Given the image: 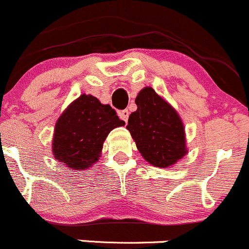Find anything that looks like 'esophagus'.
<instances>
[{"mask_svg": "<svg viewBox=\"0 0 249 249\" xmlns=\"http://www.w3.org/2000/svg\"><path fill=\"white\" fill-rule=\"evenodd\" d=\"M119 116H120V119L124 120V121L125 122V124H127V121H128V116H129V111H128L127 109L121 110V111H119Z\"/></svg>", "mask_w": 249, "mask_h": 249, "instance_id": "esophagus-1", "label": "esophagus"}]
</instances>
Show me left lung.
I'll return each mask as SVG.
<instances>
[{
  "label": "left lung",
  "mask_w": 249,
  "mask_h": 249,
  "mask_svg": "<svg viewBox=\"0 0 249 249\" xmlns=\"http://www.w3.org/2000/svg\"><path fill=\"white\" fill-rule=\"evenodd\" d=\"M135 104L138 109L129 115L127 129L139 152L152 166H173L186 154L179 115L151 87L140 90Z\"/></svg>",
  "instance_id": "left-lung-1"
}]
</instances>
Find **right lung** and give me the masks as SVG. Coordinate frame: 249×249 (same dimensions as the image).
<instances>
[{
    "label": "right lung",
    "instance_id": "1",
    "mask_svg": "<svg viewBox=\"0 0 249 249\" xmlns=\"http://www.w3.org/2000/svg\"><path fill=\"white\" fill-rule=\"evenodd\" d=\"M124 124L110 105H103L93 95L82 94L56 121L54 159L69 168H88L99 159L107 134Z\"/></svg>",
    "mask_w": 249,
    "mask_h": 249
}]
</instances>
